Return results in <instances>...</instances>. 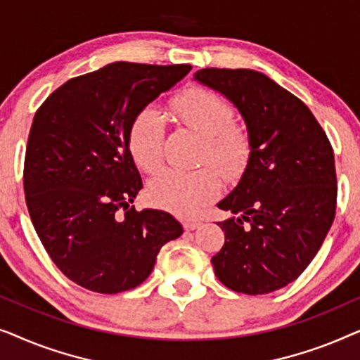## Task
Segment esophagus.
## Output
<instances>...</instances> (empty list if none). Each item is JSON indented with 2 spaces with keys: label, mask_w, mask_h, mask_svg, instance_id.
Returning <instances> with one entry per match:
<instances>
[{
  "label": "esophagus",
  "mask_w": 360,
  "mask_h": 360,
  "mask_svg": "<svg viewBox=\"0 0 360 360\" xmlns=\"http://www.w3.org/2000/svg\"><path fill=\"white\" fill-rule=\"evenodd\" d=\"M198 226H200L198 221H190V219L184 221V229L185 231H193V229L198 228Z\"/></svg>",
  "instance_id": "esophagus-1"
}]
</instances>
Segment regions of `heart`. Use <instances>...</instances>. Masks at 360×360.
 Listing matches in <instances>:
<instances>
[{
	"mask_svg": "<svg viewBox=\"0 0 360 360\" xmlns=\"http://www.w3.org/2000/svg\"><path fill=\"white\" fill-rule=\"evenodd\" d=\"M172 111L181 126L205 137L201 164H213L226 180L244 175L252 159V136L243 122L234 121V106L219 93L191 86L172 100ZM167 124L159 108L142 106L132 117L127 146L136 165L154 174L164 164ZM223 188L219 174L211 167L193 170H164L147 185L152 205L180 216H193L218 198Z\"/></svg>",
	"mask_w": 360,
	"mask_h": 360,
	"instance_id": "obj_1",
	"label": "heart"
}]
</instances>
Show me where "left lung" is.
<instances>
[{"instance_id":"obj_1","label":"left lung","mask_w":360,"mask_h":360,"mask_svg":"<svg viewBox=\"0 0 360 360\" xmlns=\"http://www.w3.org/2000/svg\"><path fill=\"white\" fill-rule=\"evenodd\" d=\"M195 78L238 106L254 152L218 205L224 245L211 259L221 283L245 295L287 287L318 254L334 221L338 179L326 132L304 103L264 73L203 68Z\"/></svg>"}]
</instances>
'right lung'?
Returning <instances> with one entry per match:
<instances>
[{
	"mask_svg": "<svg viewBox=\"0 0 360 360\" xmlns=\"http://www.w3.org/2000/svg\"><path fill=\"white\" fill-rule=\"evenodd\" d=\"M190 65L116 62L72 78L34 116L24 157V195L49 257L96 293L141 285L157 254L184 228L159 210L131 206L142 188L127 146L136 112Z\"/></svg>",
	"mask_w": 360,
	"mask_h": 360,
	"instance_id": "1",
	"label": "right lung"
}]
</instances>
